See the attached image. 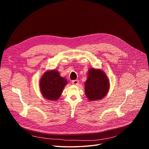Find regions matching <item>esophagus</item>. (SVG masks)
Listing matches in <instances>:
<instances>
[{
	"instance_id": "34e87169",
	"label": "esophagus",
	"mask_w": 149,
	"mask_h": 149,
	"mask_svg": "<svg viewBox=\"0 0 149 149\" xmlns=\"http://www.w3.org/2000/svg\"><path fill=\"white\" fill-rule=\"evenodd\" d=\"M72 83L74 85H78V83H79V81H78V79L73 80V81H72Z\"/></svg>"
}]
</instances>
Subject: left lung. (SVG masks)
Instances as JSON below:
<instances>
[{
    "label": "left lung",
    "instance_id": "left-lung-1",
    "mask_svg": "<svg viewBox=\"0 0 149 149\" xmlns=\"http://www.w3.org/2000/svg\"><path fill=\"white\" fill-rule=\"evenodd\" d=\"M110 87L109 78L101 70L93 68L88 70L85 82V94L88 100H101L107 94Z\"/></svg>",
    "mask_w": 149,
    "mask_h": 149
}]
</instances>
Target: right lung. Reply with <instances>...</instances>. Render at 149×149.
<instances>
[{
  "label": "right lung",
  "mask_w": 149,
  "mask_h": 149,
  "mask_svg": "<svg viewBox=\"0 0 149 149\" xmlns=\"http://www.w3.org/2000/svg\"><path fill=\"white\" fill-rule=\"evenodd\" d=\"M67 83V79L61 77L57 70H48L39 81V89L42 95L45 98L50 101H56Z\"/></svg>",
  "instance_id": "obj_1"
}]
</instances>
